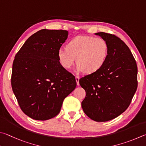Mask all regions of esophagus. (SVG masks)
<instances>
[{
    "instance_id": "obj_1",
    "label": "esophagus",
    "mask_w": 146,
    "mask_h": 146,
    "mask_svg": "<svg viewBox=\"0 0 146 146\" xmlns=\"http://www.w3.org/2000/svg\"><path fill=\"white\" fill-rule=\"evenodd\" d=\"M75 79H76V84H77L78 86H79V80H80V77H79L78 76H75Z\"/></svg>"
}]
</instances>
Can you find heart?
<instances>
[{
	"label": "heart",
	"instance_id": "1",
	"mask_svg": "<svg viewBox=\"0 0 146 146\" xmlns=\"http://www.w3.org/2000/svg\"><path fill=\"white\" fill-rule=\"evenodd\" d=\"M109 47L102 38L91 36H78L68 42L66 47L57 52L59 64L68 70L76 59L77 71L91 74L98 71L107 61Z\"/></svg>",
	"mask_w": 146,
	"mask_h": 146
}]
</instances>
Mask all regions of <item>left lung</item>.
<instances>
[{
	"label": "left lung",
	"instance_id": "obj_1",
	"mask_svg": "<svg viewBox=\"0 0 146 146\" xmlns=\"http://www.w3.org/2000/svg\"><path fill=\"white\" fill-rule=\"evenodd\" d=\"M109 47L107 61L100 70L79 80L86 92L82 102L85 113L92 120L105 122L124 112L137 91V66L130 50L119 37L98 33Z\"/></svg>",
	"mask_w": 146,
	"mask_h": 146
}]
</instances>
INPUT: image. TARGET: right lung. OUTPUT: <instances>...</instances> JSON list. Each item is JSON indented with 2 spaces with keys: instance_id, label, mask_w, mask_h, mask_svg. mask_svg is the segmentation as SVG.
I'll list each match as a JSON object with an SVG mask.
<instances>
[{
  "instance_id": "right-lung-1",
  "label": "right lung",
  "mask_w": 146,
  "mask_h": 146,
  "mask_svg": "<svg viewBox=\"0 0 146 146\" xmlns=\"http://www.w3.org/2000/svg\"><path fill=\"white\" fill-rule=\"evenodd\" d=\"M68 34L64 30L42 29L29 37L15 57L13 91L21 110L35 120L56 116L76 86L75 76L58 61L57 52Z\"/></svg>"
}]
</instances>
